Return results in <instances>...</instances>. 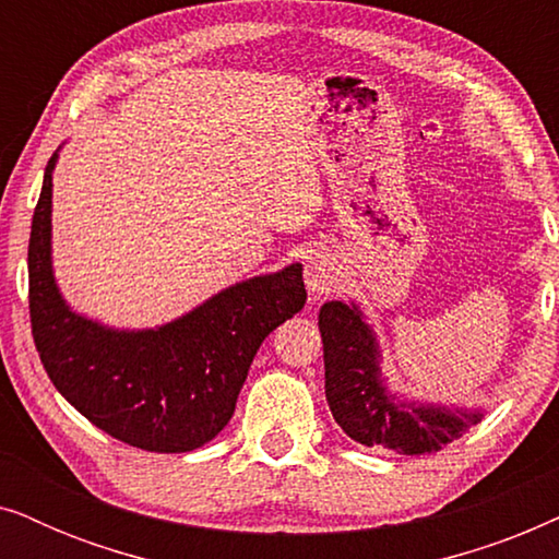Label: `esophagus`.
<instances>
[{"label":"esophagus","instance_id":"esophagus-1","mask_svg":"<svg viewBox=\"0 0 559 559\" xmlns=\"http://www.w3.org/2000/svg\"><path fill=\"white\" fill-rule=\"evenodd\" d=\"M305 285L316 297L325 295L335 285L333 262L325 251H316V254L308 257V262H305Z\"/></svg>","mask_w":559,"mask_h":559}]
</instances>
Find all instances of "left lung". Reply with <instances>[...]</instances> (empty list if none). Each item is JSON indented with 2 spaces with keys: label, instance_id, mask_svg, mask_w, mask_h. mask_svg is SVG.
I'll return each mask as SVG.
<instances>
[{
  "label": "left lung",
  "instance_id": "8db88e82",
  "mask_svg": "<svg viewBox=\"0 0 559 559\" xmlns=\"http://www.w3.org/2000/svg\"><path fill=\"white\" fill-rule=\"evenodd\" d=\"M318 325L323 335L325 396L335 423L350 440L402 455H430L480 419V412L471 409L394 402L381 381L377 338L356 305L325 302Z\"/></svg>",
  "mask_w": 559,
  "mask_h": 559
}]
</instances>
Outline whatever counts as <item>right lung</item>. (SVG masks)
<instances>
[{"label":"right lung","instance_id":"obj_1","mask_svg":"<svg viewBox=\"0 0 559 559\" xmlns=\"http://www.w3.org/2000/svg\"><path fill=\"white\" fill-rule=\"evenodd\" d=\"M48 159L29 231V323L60 394L111 438L150 453H190L228 425L259 346L302 310V266L289 264L213 295L157 331H114L75 316L50 264Z\"/></svg>","mask_w":559,"mask_h":559}]
</instances>
